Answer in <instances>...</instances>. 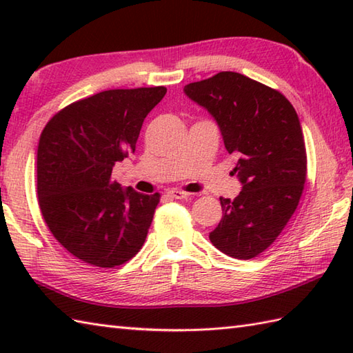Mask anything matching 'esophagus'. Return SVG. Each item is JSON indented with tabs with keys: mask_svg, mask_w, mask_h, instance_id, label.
<instances>
[{
	"mask_svg": "<svg viewBox=\"0 0 353 353\" xmlns=\"http://www.w3.org/2000/svg\"><path fill=\"white\" fill-rule=\"evenodd\" d=\"M168 196L172 199H188L190 192L182 191V190H171V191H168Z\"/></svg>",
	"mask_w": 353,
	"mask_h": 353,
	"instance_id": "esophagus-1",
	"label": "esophagus"
}]
</instances>
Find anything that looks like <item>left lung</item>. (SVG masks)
I'll return each instance as SVG.
<instances>
[{
    "mask_svg": "<svg viewBox=\"0 0 353 353\" xmlns=\"http://www.w3.org/2000/svg\"><path fill=\"white\" fill-rule=\"evenodd\" d=\"M183 91L219 123L243 183L234 200L220 197L223 219L209 239L232 258L252 259L276 241L301 201L306 182L301 121L285 95L238 72H219Z\"/></svg>",
    "mask_w": 353,
    "mask_h": 353,
    "instance_id": "left-lung-1",
    "label": "left lung"
}]
</instances>
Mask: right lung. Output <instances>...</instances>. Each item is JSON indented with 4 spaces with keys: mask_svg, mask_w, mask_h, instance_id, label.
I'll return each mask as SVG.
<instances>
[{
    "mask_svg": "<svg viewBox=\"0 0 353 353\" xmlns=\"http://www.w3.org/2000/svg\"><path fill=\"white\" fill-rule=\"evenodd\" d=\"M165 94V86L109 89L68 104L43 127L41 212L52 236L89 265H121L145 241L161 194L123 190L112 168L134 153L144 118Z\"/></svg>",
    "mask_w": 353,
    "mask_h": 353,
    "instance_id": "add662e5",
    "label": "right lung"
}]
</instances>
